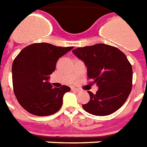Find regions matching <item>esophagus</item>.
I'll return each mask as SVG.
<instances>
[{
	"label": "esophagus",
	"instance_id": "esophagus-1",
	"mask_svg": "<svg viewBox=\"0 0 147 147\" xmlns=\"http://www.w3.org/2000/svg\"><path fill=\"white\" fill-rule=\"evenodd\" d=\"M71 90L76 91V92H79V91H80V90H79V89H78V88H75V87L71 88Z\"/></svg>",
	"mask_w": 147,
	"mask_h": 147
}]
</instances>
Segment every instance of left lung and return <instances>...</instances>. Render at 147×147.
<instances>
[{
    "label": "left lung",
    "mask_w": 147,
    "mask_h": 147,
    "mask_svg": "<svg viewBox=\"0 0 147 147\" xmlns=\"http://www.w3.org/2000/svg\"><path fill=\"white\" fill-rule=\"evenodd\" d=\"M87 68V76L98 86L96 94L88 91L90 100L82 108L91 115L105 116L120 108L131 93L132 68L123 52L104 43L72 51Z\"/></svg>",
    "instance_id": "left-lung-1"
}]
</instances>
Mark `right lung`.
<instances>
[{
  "mask_svg": "<svg viewBox=\"0 0 147 147\" xmlns=\"http://www.w3.org/2000/svg\"><path fill=\"white\" fill-rule=\"evenodd\" d=\"M73 47H61L47 43H32L21 51L12 64L14 93L28 112L37 116L56 113L62 106L63 96L70 87L53 88L48 82L60 57Z\"/></svg>",
  "mask_w": 147,
  "mask_h": 147,
  "instance_id": "1",
  "label": "right lung"
}]
</instances>
